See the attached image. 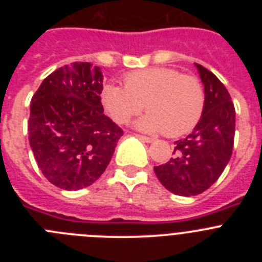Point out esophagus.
Listing matches in <instances>:
<instances>
[{"instance_id":"esophagus-1","label":"esophagus","mask_w":262,"mask_h":262,"mask_svg":"<svg viewBox=\"0 0 262 262\" xmlns=\"http://www.w3.org/2000/svg\"><path fill=\"white\" fill-rule=\"evenodd\" d=\"M136 138H138L139 140H142V142H144V143H152V142H154V139H152V138H148V136L136 135Z\"/></svg>"}]
</instances>
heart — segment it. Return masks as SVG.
<instances>
[{
    "mask_svg": "<svg viewBox=\"0 0 262 262\" xmlns=\"http://www.w3.org/2000/svg\"><path fill=\"white\" fill-rule=\"evenodd\" d=\"M101 103L111 119L127 123L145 107L135 127L143 133L180 136L195 127L205 107V92L200 80L168 67H154L124 76V86L107 82Z\"/></svg>",
    "mask_w": 262,
    "mask_h": 262,
    "instance_id": "obj_1",
    "label": "heart"
}]
</instances>
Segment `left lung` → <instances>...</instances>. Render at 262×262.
I'll return each mask as SVG.
<instances>
[{
    "label": "left lung",
    "mask_w": 262,
    "mask_h": 262,
    "mask_svg": "<svg viewBox=\"0 0 262 262\" xmlns=\"http://www.w3.org/2000/svg\"><path fill=\"white\" fill-rule=\"evenodd\" d=\"M205 89V107L193 133L174 143L173 159L155 166L159 181L170 193L191 196L207 190L232 155L235 107L221 80L195 64Z\"/></svg>",
    "instance_id": "obj_1"
}]
</instances>
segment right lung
I'll return each mask as SVG.
<instances>
[{"label": "right lung", "instance_id": "add662e5", "mask_svg": "<svg viewBox=\"0 0 262 262\" xmlns=\"http://www.w3.org/2000/svg\"><path fill=\"white\" fill-rule=\"evenodd\" d=\"M102 81L99 67L73 62L47 76L32 96L30 147L45 177L64 190L94 184L123 135L103 114Z\"/></svg>", "mask_w": 262, "mask_h": 262}]
</instances>
